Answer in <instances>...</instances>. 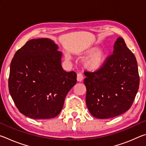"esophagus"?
Returning a JSON list of instances; mask_svg holds the SVG:
<instances>
[{
    "label": "esophagus",
    "mask_w": 146,
    "mask_h": 146,
    "mask_svg": "<svg viewBox=\"0 0 146 146\" xmlns=\"http://www.w3.org/2000/svg\"><path fill=\"white\" fill-rule=\"evenodd\" d=\"M84 76L81 73H78L77 74V77H76V79H77V81L78 82H81L83 80Z\"/></svg>",
    "instance_id": "esophagus-1"
}]
</instances>
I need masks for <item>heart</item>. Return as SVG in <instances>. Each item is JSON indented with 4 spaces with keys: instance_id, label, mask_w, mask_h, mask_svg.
<instances>
[{
    "instance_id": "heart-1",
    "label": "heart",
    "mask_w": 146,
    "mask_h": 146,
    "mask_svg": "<svg viewBox=\"0 0 146 146\" xmlns=\"http://www.w3.org/2000/svg\"><path fill=\"white\" fill-rule=\"evenodd\" d=\"M84 56L89 57L84 61V66L90 71H97L99 70L105 64L107 59V54L104 50H99L97 46L91 47L84 51ZM68 58H70V56H67Z\"/></svg>"
}]
</instances>
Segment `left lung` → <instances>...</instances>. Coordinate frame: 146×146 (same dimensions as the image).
Wrapping results in <instances>:
<instances>
[{
	"label": "left lung",
	"instance_id": "left-lung-1",
	"mask_svg": "<svg viewBox=\"0 0 146 146\" xmlns=\"http://www.w3.org/2000/svg\"><path fill=\"white\" fill-rule=\"evenodd\" d=\"M113 54L102 68L86 72V105L94 117L107 119L131 107L139 88L137 62L122 38L114 44Z\"/></svg>",
	"mask_w": 146,
	"mask_h": 146
}]
</instances>
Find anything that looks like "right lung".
<instances>
[{"instance_id": "obj_1", "label": "right lung", "mask_w": 146, "mask_h": 146, "mask_svg": "<svg viewBox=\"0 0 146 146\" xmlns=\"http://www.w3.org/2000/svg\"><path fill=\"white\" fill-rule=\"evenodd\" d=\"M49 38L31 39L15 54L8 87L16 107L33 119H48L60 113L68 93L76 83L75 71L61 65L62 53Z\"/></svg>"}]
</instances>
